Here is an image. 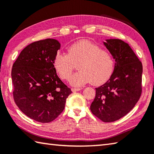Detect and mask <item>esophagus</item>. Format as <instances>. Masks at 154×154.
<instances>
[{"instance_id":"obj_1","label":"esophagus","mask_w":154,"mask_h":154,"mask_svg":"<svg viewBox=\"0 0 154 154\" xmlns=\"http://www.w3.org/2000/svg\"><path fill=\"white\" fill-rule=\"evenodd\" d=\"M81 89V88H72L71 90L73 92H76V91H79Z\"/></svg>"}]
</instances>
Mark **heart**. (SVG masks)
Returning <instances> with one entry per match:
<instances>
[{
	"mask_svg": "<svg viewBox=\"0 0 154 154\" xmlns=\"http://www.w3.org/2000/svg\"><path fill=\"white\" fill-rule=\"evenodd\" d=\"M77 65L79 71L71 78L72 85L80 87L89 82L99 85L111 76L114 59L109 51L89 41L76 42L69 47L67 54L58 53L53 59L54 67L65 81L70 79Z\"/></svg>",
	"mask_w": 154,
	"mask_h": 154,
	"instance_id": "heart-1",
	"label": "heart"
}]
</instances>
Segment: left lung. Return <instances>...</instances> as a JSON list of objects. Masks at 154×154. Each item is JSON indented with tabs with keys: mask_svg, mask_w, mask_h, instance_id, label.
Instances as JSON below:
<instances>
[{
	"mask_svg": "<svg viewBox=\"0 0 154 154\" xmlns=\"http://www.w3.org/2000/svg\"><path fill=\"white\" fill-rule=\"evenodd\" d=\"M104 42L116 60L115 69L106 83L95 88L90 107L94 116L103 122H113L130 111L142 93V63L128 43L119 39Z\"/></svg>",
	"mask_w": 154,
	"mask_h": 154,
	"instance_id": "1",
	"label": "left lung"
}]
</instances>
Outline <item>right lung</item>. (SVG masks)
Listing matches in <instances>:
<instances>
[{
	"label": "right lung",
	"mask_w": 154,
	"mask_h": 154,
	"mask_svg": "<svg viewBox=\"0 0 154 154\" xmlns=\"http://www.w3.org/2000/svg\"><path fill=\"white\" fill-rule=\"evenodd\" d=\"M61 48L55 39L33 42L14 63L11 76L15 103L25 115L41 123L55 120L72 93L57 76L54 57Z\"/></svg>",
	"instance_id": "obj_1"
}]
</instances>
